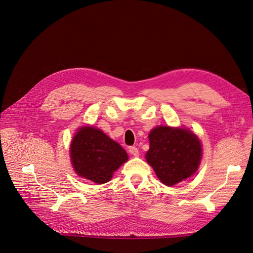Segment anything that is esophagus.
<instances>
[{
	"mask_svg": "<svg viewBox=\"0 0 253 253\" xmlns=\"http://www.w3.org/2000/svg\"><path fill=\"white\" fill-rule=\"evenodd\" d=\"M128 152L131 153L133 156H138L139 155V151H138V149H137L136 147H129L128 148Z\"/></svg>",
	"mask_w": 253,
	"mask_h": 253,
	"instance_id": "1",
	"label": "esophagus"
}]
</instances>
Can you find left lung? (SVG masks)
Returning <instances> with one entry per match:
<instances>
[{"label":"left lung","instance_id":"1","mask_svg":"<svg viewBox=\"0 0 253 253\" xmlns=\"http://www.w3.org/2000/svg\"><path fill=\"white\" fill-rule=\"evenodd\" d=\"M149 140L145 159L166 186L186 180L197 171L203 154L202 143L190 129L159 126L150 132Z\"/></svg>","mask_w":253,"mask_h":253}]
</instances>
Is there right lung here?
I'll return each mask as SVG.
<instances>
[{
  "mask_svg": "<svg viewBox=\"0 0 253 253\" xmlns=\"http://www.w3.org/2000/svg\"><path fill=\"white\" fill-rule=\"evenodd\" d=\"M70 150L75 172L98 185L110 181L114 172L128 159L119 143L101 129L87 126L78 129Z\"/></svg>",
  "mask_w": 253,
  "mask_h": 253,
  "instance_id": "add662e5",
  "label": "right lung"
}]
</instances>
